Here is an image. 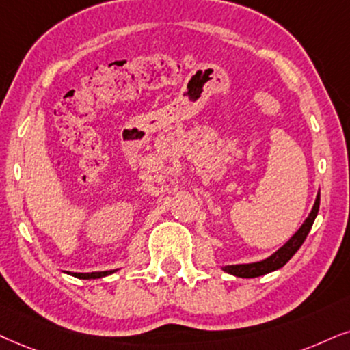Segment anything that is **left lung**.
<instances>
[{"label": "left lung", "instance_id": "left-lung-1", "mask_svg": "<svg viewBox=\"0 0 350 350\" xmlns=\"http://www.w3.org/2000/svg\"><path fill=\"white\" fill-rule=\"evenodd\" d=\"M318 208H320V192H318L317 200L313 203L310 215H308L307 219L304 221V224L299 228V231L295 232L280 250H276L271 256L262 260V262L244 263V265H226V267H223V269L237 278H256V276H263V274L267 273H271L274 269L282 268L291 258H293L295 252L300 249V245H302L305 239H307L308 232H310L312 229L313 221H315L318 215Z\"/></svg>", "mask_w": 350, "mask_h": 350}]
</instances>
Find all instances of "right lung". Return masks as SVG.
<instances>
[{
  "mask_svg": "<svg viewBox=\"0 0 350 350\" xmlns=\"http://www.w3.org/2000/svg\"><path fill=\"white\" fill-rule=\"evenodd\" d=\"M114 271H118V269H111V271H95V273H69L72 274V276L79 278V280H98V278H103V276H108V274H111Z\"/></svg>",
  "mask_w": 350,
  "mask_h": 350,
  "instance_id": "obj_1",
  "label": "right lung"
}]
</instances>
